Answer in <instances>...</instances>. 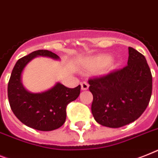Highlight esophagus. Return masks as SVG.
Segmentation results:
<instances>
[{"mask_svg": "<svg viewBox=\"0 0 158 158\" xmlns=\"http://www.w3.org/2000/svg\"><path fill=\"white\" fill-rule=\"evenodd\" d=\"M88 87H89V84H88L87 82L83 81L81 83V88L82 90H88Z\"/></svg>", "mask_w": 158, "mask_h": 158, "instance_id": "obj_1", "label": "esophagus"}]
</instances>
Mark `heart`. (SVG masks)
<instances>
[{
  "label": "heart",
  "instance_id": "1",
  "mask_svg": "<svg viewBox=\"0 0 158 158\" xmlns=\"http://www.w3.org/2000/svg\"><path fill=\"white\" fill-rule=\"evenodd\" d=\"M111 60L110 56L108 55H101L95 59V64L98 66H104L107 65Z\"/></svg>",
  "mask_w": 158,
  "mask_h": 158
}]
</instances>
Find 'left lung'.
<instances>
[{
    "instance_id": "1",
    "label": "left lung",
    "mask_w": 158,
    "mask_h": 158,
    "mask_svg": "<svg viewBox=\"0 0 158 158\" xmlns=\"http://www.w3.org/2000/svg\"><path fill=\"white\" fill-rule=\"evenodd\" d=\"M128 50L127 66L88 79L92 115L105 127L118 128L135 121L151 98L152 74L145 57L131 47Z\"/></svg>"
}]
</instances>
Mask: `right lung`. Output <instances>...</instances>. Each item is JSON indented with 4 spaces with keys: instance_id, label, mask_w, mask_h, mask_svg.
Instances as JSON below:
<instances>
[{
    "instance_id": "add662e5",
    "label": "right lung",
    "mask_w": 158,
    "mask_h": 158,
    "mask_svg": "<svg viewBox=\"0 0 158 158\" xmlns=\"http://www.w3.org/2000/svg\"><path fill=\"white\" fill-rule=\"evenodd\" d=\"M37 56L58 59L48 50H36L19 59L13 69L8 83V98L15 116L29 127L42 131L56 130L66 118L68 104L77 99L81 86L69 88L57 83L49 90L41 93L27 92L21 83V75L26 65Z\"/></svg>"
}]
</instances>
